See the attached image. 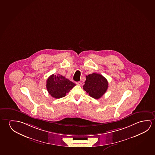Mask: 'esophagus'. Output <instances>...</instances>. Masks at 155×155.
Segmentation results:
<instances>
[{"instance_id": "1", "label": "esophagus", "mask_w": 155, "mask_h": 155, "mask_svg": "<svg viewBox=\"0 0 155 155\" xmlns=\"http://www.w3.org/2000/svg\"><path fill=\"white\" fill-rule=\"evenodd\" d=\"M76 84L77 85H79V86H81V81H77V82H76Z\"/></svg>"}]
</instances>
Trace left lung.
<instances>
[{
  "instance_id": "left-lung-1",
  "label": "left lung",
  "mask_w": 155,
  "mask_h": 155,
  "mask_svg": "<svg viewBox=\"0 0 155 155\" xmlns=\"http://www.w3.org/2000/svg\"><path fill=\"white\" fill-rule=\"evenodd\" d=\"M83 89L89 95L98 99L107 91L108 83L106 79L100 74L93 73L86 76Z\"/></svg>"
}]
</instances>
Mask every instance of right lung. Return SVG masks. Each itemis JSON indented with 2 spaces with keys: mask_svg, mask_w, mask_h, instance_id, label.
<instances>
[{
  "mask_svg": "<svg viewBox=\"0 0 155 155\" xmlns=\"http://www.w3.org/2000/svg\"><path fill=\"white\" fill-rule=\"evenodd\" d=\"M76 85L75 84L60 74H52L47 80L48 93L56 99L63 98Z\"/></svg>",
  "mask_w": 155,
  "mask_h": 155,
  "instance_id": "right-lung-1",
  "label": "right lung"
}]
</instances>
